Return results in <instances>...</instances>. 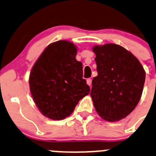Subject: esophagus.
<instances>
[{
  "label": "esophagus",
  "instance_id": "esophagus-1",
  "mask_svg": "<svg viewBox=\"0 0 156 156\" xmlns=\"http://www.w3.org/2000/svg\"><path fill=\"white\" fill-rule=\"evenodd\" d=\"M91 83H92V80L90 79V78H88V79H87V84H88L89 86H91Z\"/></svg>",
  "mask_w": 156,
  "mask_h": 156
}]
</instances>
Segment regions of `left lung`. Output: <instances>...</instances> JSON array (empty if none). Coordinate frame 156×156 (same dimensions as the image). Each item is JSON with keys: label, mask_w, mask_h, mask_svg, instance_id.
<instances>
[{"label": "left lung", "mask_w": 156, "mask_h": 156, "mask_svg": "<svg viewBox=\"0 0 156 156\" xmlns=\"http://www.w3.org/2000/svg\"><path fill=\"white\" fill-rule=\"evenodd\" d=\"M92 49L98 71L90 91L94 106L104 120L118 121L138 104L146 72L136 57L119 45L107 43Z\"/></svg>", "instance_id": "8db88e82"}]
</instances>
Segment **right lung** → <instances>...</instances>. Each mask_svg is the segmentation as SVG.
Wrapping results in <instances>:
<instances>
[{
  "label": "right lung",
  "mask_w": 156,
  "mask_h": 156,
  "mask_svg": "<svg viewBox=\"0 0 156 156\" xmlns=\"http://www.w3.org/2000/svg\"><path fill=\"white\" fill-rule=\"evenodd\" d=\"M77 47L59 40L40 55L29 78L30 93L42 114L51 120L70 116L78 101L90 92L82 78V63L76 60Z\"/></svg>",
  "instance_id": "right-lung-1"
}]
</instances>
